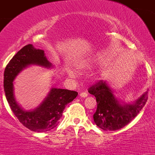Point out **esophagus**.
<instances>
[{
  "label": "esophagus",
  "mask_w": 155,
  "mask_h": 155,
  "mask_svg": "<svg viewBox=\"0 0 155 155\" xmlns=\"http://www.w3.org/2000/svg\"><path fill=\"white\" fill-rule=\"evenodd\" d=\"M79 95H80V97H87V92H81V93L79 94Z\"/></svg>",
  "instance_id": "obj_1"
}]
</instances>
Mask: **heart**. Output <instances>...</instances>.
I'll use <instances>...</instances> for the list:
<instances>
[{
    "instance_id": "b5f03b06",
    "label": "heart",
    "mask_w": 155,
    "mask_h": 155,
    "mask_svg": "<svg viewBox=\"0 0 155 155\" xmlns=\"http://www.w3.org/2000/svg\"><path fill=\"white\" fill-rule=\"evenodd\" d=\"M100 62V58L95 57V58H90V59L82 60L76 64V68L78 71H84L87 69H91L94 68ZM68 74L71 76H74V73L71 71H68Z\"/></svg>"
}]
</instances>
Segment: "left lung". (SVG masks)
I'll list each match as a JSON object with an SVG mask.
<instances>
[{
	"mask_svg": "<svg viewBox=\"0 0 155 155\" xmlns=\"http://www.w3.org/2000/svg\"><path fill=\"white\" fill-rule=\"evenodd\" d=\"M88 92L96 97L97 104L94 122L104 130H117L129 124L145 106L148 98V91H146L134 102H123L115 96L114 90L104 80L89 88Z\"/></svg>",
	"mask_w": 155,
	"mask_h": 155,
	"instance_id": "obj_1",
	"label": "left lung"
}]
</instances>
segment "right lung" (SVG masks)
<instances>
[{"instance_id":"add662e5","label":"right lung","mask_w":155,"mask_h":155,"mask_svg":"<svg viewBox=\"0 0 155 155\" xmlns=\"http://www.w3.org/2000/svg\"><path fill=\"white\" fill-rule=\"evenodd\" d=\"M31 65H38L47 69L53 68L44 50L35 49L32 44L25 46L12 58L5 68V95L11 109L25 127L34 132H46L58 125L65 106L76 98L78 92L51 87L36 108L25 111L16 100L14 81L19 73Z\"/></svg>"}]
</instances>
